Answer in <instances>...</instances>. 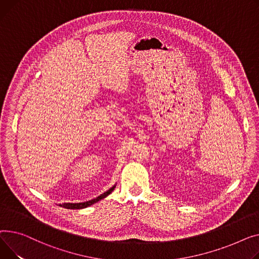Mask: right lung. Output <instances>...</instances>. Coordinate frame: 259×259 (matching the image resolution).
I'll return each mask as SVG.
<instances>
[{"label": "right lung", "instance_id": "obj_1", "mask_svg": "<svg viewBox=\"0 0 259 259\" xmlns=\"http://www.w3.org/2000/svg\"><path fill=\"white\" fill-rule=\"evenodd\" d=\"M114 188H115V186H113L110 190L102 193L101 195H99L98 197H96V199H94V200H91V201H88V202H84V203H65V204H60L59 206H62V207L67 208V209H82V208H87V207H89L91 205H93V204L99 202L100 200L104 199L105 196H108L114 190Z\"/></svg>", "mask_w": 259, "mask_h": 259}]
</instances>
